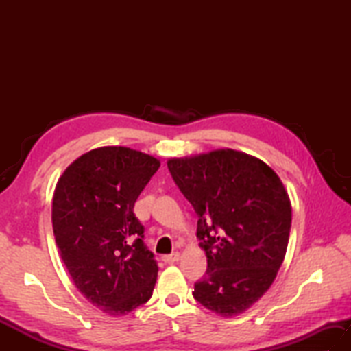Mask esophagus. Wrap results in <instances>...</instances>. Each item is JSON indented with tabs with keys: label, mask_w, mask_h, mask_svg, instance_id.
I'll list each match as a JSON object with an SVG mask.
<instances>
[{
	"label": "esophagus",
	"mask_w": 351,
	"mask_h": 351,
	"mask_svg": "<svg viewBox=\"0 0 351 351\" xmlns=\"http://www.w3.org/2000/svg\"><path fill=\"white\" fill-rule=\"evenodd\" d=\"M180 253L178 252H173V253H170V255H164V256H161V259L164 261V263L166 264H173V263H176L178 259H180Z\"/></svg>",
	"instance_id": "34e87169"
}]
</instances>
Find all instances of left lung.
<instances>
[{
  "label": "left lung",
  "mask_w": 351,
  "mask_h": 351,
  "mask_svg": "<svg viewBox=\"0 0 351 351\" xmlns=\"http://www.w3.org/2000/svg\"><path fill=\"white\" fill-rule=\"evenodd\" d=\"M167 167L195 208L206 253L193 297L221 317L243 314L271 287L287 253L291 202L280 178L234 149L170 158Z\"/></svg>",
  "instance_id": "obj_1"
}]
</instances>
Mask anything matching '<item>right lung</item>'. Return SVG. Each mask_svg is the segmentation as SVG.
<instances>
[{"label":"right lung","mask_w":351,"mask_h":351,"mask_svg":"<svg viewBox=\"0 0 351 351\" xmlns=\"http://www.w3.org/2000/svg\"><path fill=\"white\" fill-rule=\"evenodd\" d=\"M158 167L151 155L106 146L81 155L56 185L58 252L80 293L108 315L128 314L152 295L158 265L134 204Z\"/></svg>","instance_id":"right-lung-1"}]
</instances>
